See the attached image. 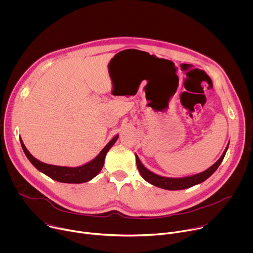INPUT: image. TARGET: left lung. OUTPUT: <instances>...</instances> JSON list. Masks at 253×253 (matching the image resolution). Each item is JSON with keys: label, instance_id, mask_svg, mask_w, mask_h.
Wrapping results in <instances>:
<instances>
[{"label": "left lung", "instance_id": "1", "mask_svg": "<svg viewBox=\"0 0 253 253\" xmlns=\"http://www.w3.org/2000/svg\"><path fill=\"white\" fill-rule=\"evenodd\" d=\"M228 149V145L226 146L224 152L220 156V158L216 161L212 166H210L208 169L201 173H197L191 176H186V177H180V178H171V177H164L160 176L158 174H155L148 170L145 166H144L139 157L135 154L136 156V164L138 167V170L141 174V176L144 178V180L154 186H157L159 188H163L166 190H183L189 187H192L194 185L200 184L207 178H209L220 165V163L223 161V158L226 154V151Z\"/></svg>", "mask_w": 253, "mask_h": 253}]
</instances>
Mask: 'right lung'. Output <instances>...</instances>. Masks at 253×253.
Segmentation results:
<instances>
[{
  "label": "right lung",
  "mask_w": 253,
  "mask_h": 253,
  "mask_svg": "<svg viewBox=\"0 0 253 253\" xmlns=\"http://www.w3.org/2000/svg\"><path fill=\"white\" fill-rule=\"evenodd\" d=\"M118 137H119L118 134L116 136H114L94 159H92L91 161H89L81 166H77V167L57 166V165L44 163L38 159H36L28 151V149L24 145V142L21 138H20V141H21L22 148H23L27 158L40 172L44 173L45 175L49 176L53 180H56V181H58V182L77 184V183L88 182L100 173L101 169L103 168L107 152L109 151V149L114 145Z\"/></svg>",
  "instance_id": "right-lung-1"
}]
</instances>
